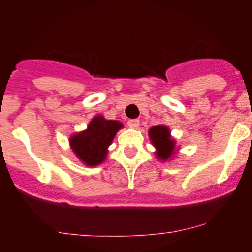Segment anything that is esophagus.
Returning a JSON list of instances; mask_svg holds the SVG:
<instances>
[{"label":"esophagus","mask_w":252,"mask_h":252,"mask_svg":"<svg viewBox=\"0 0 252 252\" xmlns=\"http://www.w3.org/2000/svg\"><path fill=\"white\" fill-rule=\"evenodd\" d=\"M128 126H129V128L137 129V128H139V126H140V120H137V119L128 120Z\"/></svg>","instance_id":"obj_1"}]
</instances>
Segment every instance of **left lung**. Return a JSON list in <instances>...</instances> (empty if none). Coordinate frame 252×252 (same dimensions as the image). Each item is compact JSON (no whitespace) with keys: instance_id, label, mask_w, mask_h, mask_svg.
<instances>
[{"instance_id":"left-lung-1","label":"left lung","mask_w":252,"mask_h":252,"mask_svg":"<svg viewBox=\"0 0 252 252\" xmlns=\"http://www.w3.org/2000/svg\"><path fill=\"white\" fill-rule=\"evenodd\" d=\"M148 135L151 141V144L155 147V155L161 161L170 160L177 154L175 140L171 136V130L165 125L153 126L148 130Z\"/></svg>"}]
</instances>
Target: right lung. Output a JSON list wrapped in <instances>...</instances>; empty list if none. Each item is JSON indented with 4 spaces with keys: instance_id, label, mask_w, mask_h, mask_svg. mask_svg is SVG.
<instances>
[{
    "instance_id": "add662e5",
    "label": "right lung",
    "mask_w": 252,
    "mask_h": 252,
    "mask_svg": "<svg viewBox=\"0 0 252 252\" xmlns=\"http://www.w3.org/2000/svg\"><path fill=\"white\" fill-rule=\"evenodd\" d=\"M123 127L118 120H109L98 115L91 120L85 130L73 134L68 142L82 164L89 167L97 166L105 161L110 144Z\"/></svg>"
}]
</instances>
